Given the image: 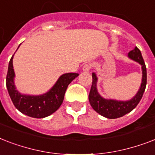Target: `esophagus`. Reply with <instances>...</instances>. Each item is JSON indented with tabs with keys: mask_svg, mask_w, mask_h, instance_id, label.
Wrapping results in <instances>:
<instances>
[{
	"mask_svg": "<svg viewBox=\"0 0 155 155\" xmlns=\"http://www.w3.org/2000/svg\"><path fill=\"white\" fill-rule=\"evenodd\" d=\"M92 68V63H86V64H84V67H83V71H89Z\"/></svg>",
	"mask_w": 155,
	"mask_h": 155,
	"instance_id": "esophagus-1",
	"label": "esophagus"
}]
</instances>
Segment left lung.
<instances>
[{"mask_svg": "<svg viewBox=\"0 0 155 155\" xmlns=\"http://www.w3.org/2000/svg\"><path fill=\"white\" fill-rule=\"evenodd\" d=\"M129 57L134 60L137 61L142 65V81L139 91L132 100L128 101H118L114 100H106L102 98L97 90V78L95 73H92V84L89 92V102L92 108L96 112L109 119L123 117L134 109L142 99L143 93L147 86V68L142 56V53L137 47L129 52Z\"/></svg>", "mask_w": 155, "mask_h": 155, "instance_id": "obj_1", "label": "left lung"}]
</instances>
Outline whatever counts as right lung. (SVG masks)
Here are the masks:
<instances>
[{
  "mask_svg": "<svg viewBox=\"0 0 155 155\" xmlns=\"http://www.w3.org/2000/svg\"><path fill=\"white\" fill-rule=\"evenodd\" d=\"M13 57L8 63V72L6 75V87L12 101L21 113L35 118H43L54 113L62 104L68 86L78 73H66L61 75L56 84L49 92L41 96H25L16 90L13 77Z\"/></svg>",
  "mask_w": 155,
  "mask_h": 155,
  "instance_id": "1",
  "label": "right lung"
}]
</instances>
